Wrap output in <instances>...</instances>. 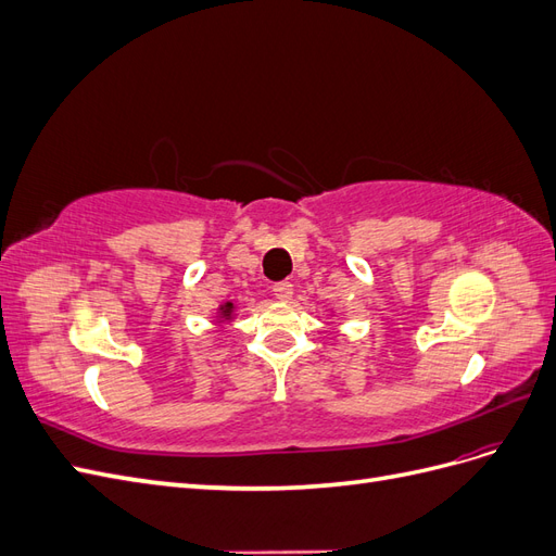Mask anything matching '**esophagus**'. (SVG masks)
<instances>
[{"instance_id": "obj_1", "label": "esophagus", "mask_w": 556, "mask_h": 556, "mask_svg": "<svg viewBox=\"0 0 556 556\" xmlns=\"http://www.w3.org/2000/svg\"><path fill=\"white\" fill-rule=\"evenodd\" d=\"M292 294H294L292 282H276V285H274V296H276V299H280V301H290V299H292Z\"/></svg>"}]
</instances>
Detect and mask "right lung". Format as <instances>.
I'll return each mask as SVG.
<instances>
[{
  "instance_id": "add662e5",
  "label": "right lung",
  "mask_w": 556,
  "mask_h": 556,
  "mask_svg": "<svg viewBox=\"0 0 556 556\" xmlns=\"http://www.w3.org/2000/svg\"><path fill=\"white\" fill-rule=\"evenodd\" d=\"M231 317H233V304H231V301H227V304L217 308V319H220V323H229Z\"/></svg>"
}]
</instances>
